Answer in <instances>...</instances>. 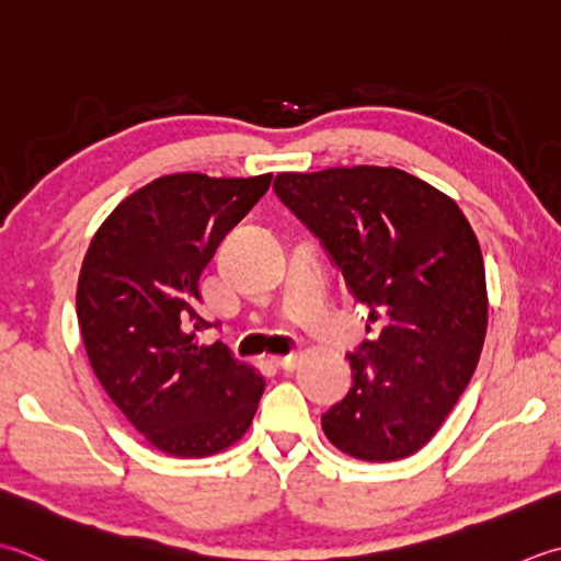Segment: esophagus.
Masks as SVG:
<instances>
[{"mask_svg": "<svg viewBox=\"0 0 561 561\" xmlns=\"http://www.w3.org/2000/svg\"><path fill=\"white\" fill-rule=\"evenodd\" d=\"M274 365H277V367H279V369H284V371H294L296 367H299V357H296V355L274 357Z\"/></svg>", "mask_w": 561, "mask_h": 561, "instance_id": "esophagus-1", "label": "esophagus"}]
</instances>
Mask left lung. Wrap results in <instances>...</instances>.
I'll return each instance as SVG.
<instances>
[{"instance_id": "left-lung-1", "label": "left lung", "mask_w": 561, "mask_h": 561, "mask_svg": "<svg viewBox=\"0 0 561 561\" xmlns=\"http://www.w3.org/2000/svg\"><path fill=\"white\" fill-rule=\"evenodd\" d=\"M274 192L321 238L369 309L353 389L323 413L340 453L397 462L433 440L479 365L486 272L462 208L399 168L282 172Z\"/></svg>"}]
</instances>
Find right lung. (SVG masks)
Returning a JSON list of instances; mask_svg holds the SVG:
<instances>
[{
  "label": "right lung",
  "instance_id": "obj_1",
  "mask_svg": "<svg viewBox=\"0 0 561 561\" xmlns=\"http://www.w3.org/2000/svg\"><path fill=\"white\" fill-rule=\"evenodd\" d=\"M257 178L164 174L99 226L77 279V321L94 375L126 421L164 455L196 459L238 443L265 377L202 345L199 279L224 236L270 190Z\"/></svg>",
  "mask_w": 561,
  "mask_h": 561
}]
</instances>
